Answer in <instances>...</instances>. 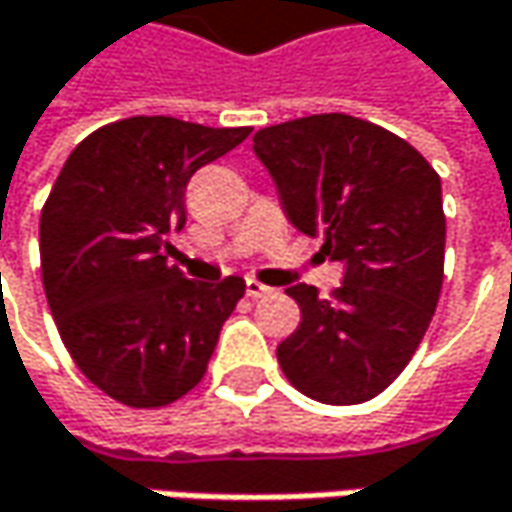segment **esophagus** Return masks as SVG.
<instances>
[{
    "mask_svg": "<svg viewBox=\"0 0 512 512\" xmlns=\"http://www.w3.org/2000/svg\"><path fill=\"white\" fill-rule=\"evenodd\" d=\"M246 293H249L252 299H266V296H272V287L260 284L257 278H246Z\"/></svg>",
    "mask_w": 512,
    "mask_h": 512,
    "instance_id": "1",
    "label": "esophagus"
}]
</instances>
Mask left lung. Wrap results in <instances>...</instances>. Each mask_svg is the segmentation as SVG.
Returning <instances> with one entry per match:
<instances>
[{"instance_id":"8db88e82","label":"left lung","mask_w":512,"mask_h":512,"mask_svg":"<svg viewBox=\"0 0 512 512\" xmlns=\"http://www.w3.org/2000/svg\"><path fill=\"white\" fill-rule=\"evenodd\" d=\"M255 155L287 219L307 237L322 234V252L346 263L328 299L310 284L287 287L302 322L278 363L313 401H369L410 363L440 302V175L407 140L349 114L260 128Z\"/></svg>"}]
</instances>
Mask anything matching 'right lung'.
Listing matches in <instances>:
<instances>
[{"label":"right lung","instance_id":"1","mask_svg":"<svg viewBox=\"0 0 512 512\" xmlns=\"http://www.w3.org/2000/svg\"><path fill=\"white\" fill-rule=\"evenodd\" d=\"M252 128L128 117L84 137L40 213V272L61 340L90 384L128 407H166L208 372L246 293L190 281L166 255L187 181Z\"/></svg>","mask_w":512,"mask_h":512}]
</instances>
